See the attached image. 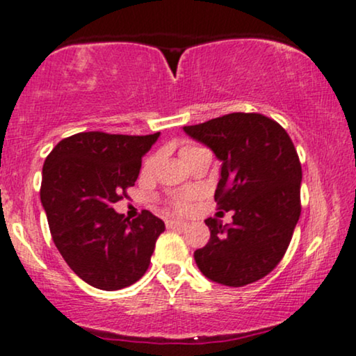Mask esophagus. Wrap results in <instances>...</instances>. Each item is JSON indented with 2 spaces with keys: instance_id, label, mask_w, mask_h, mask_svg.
Instances as JSON below:
<instances>
[{
  "instance_id": "34e87169",
  "label": "esophagus",
  "mask_w": 356,
  "mask_h": 356,
  "mask_svg": "<svg viewBox=\"0 0 356 356\" xmlns=\"http://www.w3.org/2000/svg\"><path fill=\"white\" fill-rule=\"evenodd\" d=\"M165 225H167V229H184V227H186L187 224L184 220L170 219V220L165 222Z\"/></svg>"
}]
</instances>
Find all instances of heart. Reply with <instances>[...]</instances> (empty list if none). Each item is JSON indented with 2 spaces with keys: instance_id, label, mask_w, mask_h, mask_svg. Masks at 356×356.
<instances>
[{
  "instance_id": "heart-1",
  "label": "heart",
  "mask_w": 356,
  "mask_h": 356,
  "mask_svg": "<svg viewBox=\"0 0 356 356\" xmlns=\"http://www.w3.org/2000/svg\"><path fill=\"white\" fill-rule=\"evenodd\" d=\"M199 149H202V147H197V145H186V147H182V151H181V154H182V157L184 159H186L187 156H191L192 152H195V151H199ZM156 161H157V156H152V157H149L147 161H145V169H152L154 165H156ZM174 207L177 209V211H184V209L187 207V200L186 199H179V200H175L174 202Z\"/></svg>"
}]
</instances>
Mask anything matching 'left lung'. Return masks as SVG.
I'll list each match as a JSON object with an SVG mask.
<instances>
[{"instance_id": "1", "label": "left lung", "mask_w": 356, "mask_h": 356, "mask_svg": "<svg viewBox=\"0 0 356 356\" xmlns=\"http://www.w3.org/2000/svg\"><path fill=\"white\" fill-rule=\"evenodd\" d=\"M222 161L216 199L232 224L207 219L211 238L194 252L212 282L243 286L268 275L285 255L300 217L302 165L280 124L257 113H232L184 127Z\"/></svg>"}]
</instances>
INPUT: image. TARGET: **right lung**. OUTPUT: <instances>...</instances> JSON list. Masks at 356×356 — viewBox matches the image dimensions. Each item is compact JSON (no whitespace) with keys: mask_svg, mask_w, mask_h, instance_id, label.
<instances>
[{"mask_svg":"<svg viewBox=\"0 0 356 356\" xmlns=\"http://www.w3.org/2000/svg\"><path fill=\"white\" fill-rule=\"evenodd\" d=\"M159 134L79 132L58 143L42 165L41 204L54 245L71 270L96 289L113 292L136 284L165 230L149 211L131 222L113 209L127 197Z\"/></svg>","mask_w":356,"mask_h":356,"instance_id":"obj_1","label":"right lung"}]
</instances>
